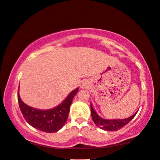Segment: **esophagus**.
I'll list each match as a JSON object with an SVG mask.
<instances>
[{
	"mask_svg": "<svg viewBox=\"0 0 160 160\" xmlns=\"http://www.w3.org/2000/svg\"><path fill=\"white\" fill-rule=\"evenodd\" d=\"M86 86H87V83H86V82H83L82 83V88H86Z\"/></svg>",
	"mask_w": 160,
	"mask_h": 160,
	"instance_id": "obj_1",
	"label": "esophagus"
}]
</instances>
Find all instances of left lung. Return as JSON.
Masks as SVG:
<instances>
[{
    "label": "left lung",
    "instance_id": "obj_1",
    "mask_svg": "<svg viewBox=\"0 0 160 160\" xmlns=\"http://www.w3.org/2000/svg\"><path fill=\"white\" fill-rule=\"evenodd\" d=\"M138 111H136L132 116L128 117L127 118L105 119L98 116L91 103V114L94 123L96 124V126L102 130H106V131H116V130L121 129L122 127L127 125L136 116Z\"/></svg>",
    "mask_w": 160,
    "mask_h": 160
}]
</instances>
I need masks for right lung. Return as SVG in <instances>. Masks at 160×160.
Segmentation results:
<instances>
[{
	"mask_svg": "<svg viewBox=\"0 0 160 160\" xmlns=\"http://www.w3.org/2000/svg\"><path fill=\"white\" fill-rule=\"evenodd\" d=\"M78 91V88L73 90L67 98L56 107L42 110L33 108L25 103L20 97L18 88V103L21 112L29 125L42 132L53 133L59 131L66 123L73 98Z\"/></svg>",
	"mask_w": 160,
	"mask_h": 160,
	"instance_id": "1",
	"label": "right lung"
}]
</instances>
